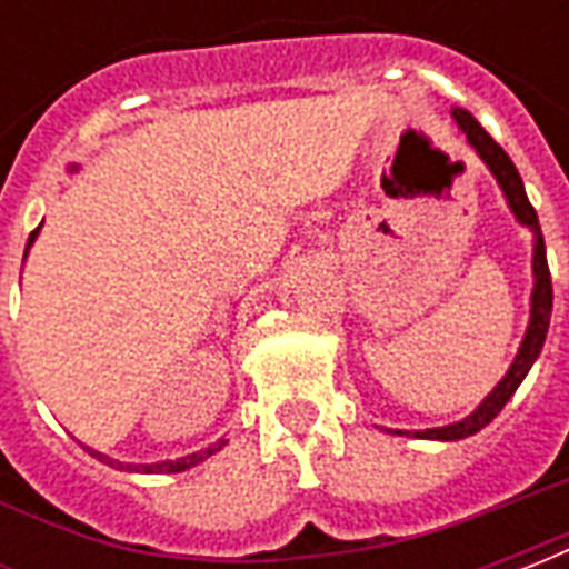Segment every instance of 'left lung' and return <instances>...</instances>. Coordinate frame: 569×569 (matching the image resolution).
<instances>
[{
    "label": "left lung",
    "instance_id": "8db88e82",
    "mask_svg": "<svg viewBox=\"0 0 569 569\" xmlns=\"http://www.w3.org/2000/svg\"><path fill=\"white\" fill-rule=\"evenodd\" d=\"M453 118H457V124L466 133V140L469 146L478 151V158L488 163L490 173L497 176V182H500L502 194L509 200V207L518 216V222H525L533 237H537V243H533V277H537V283H533V308H530V326H527L525 341H521V350H518V357H515L512 369L506 371V378L497 383V390L481 402V406L463 418L460 423H451V427H436V429H420L415 432L418 439H439V441H457L466 439V436H476L478 429H485L490 420L497 418L502 411V406L512 399V393L518 390V383L525 381V375L530 371V366L537 362L539 350L546 345V332H549V320H551V273H549V261H546V243H542V231H539V219L537 210L530 207V200H527L525 182H521V176L515 170L512 158L506 154V151L493 142L488 130L478 124L476 118L469 116L466 109H453Z\"/></svg>",
    "mask_w": 569,
    "mask_h": 569
}]
</instances>
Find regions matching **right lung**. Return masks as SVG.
I'll use <instances>...</instances> for the list:
<instances>
[{
    "label": "right lung",
    "instance_id": "1",
    "mask_svg": "<svg viewBox=\"0 0 569 569\" xmlns=\"http://www.w3.org/2000/svg\"><path fill=\"white\" fill-rule=\"evenodd\" d=\"M36 234H39V228H36V231L30 234L27 247H30L32 237ZM222 445H224V439H219V441H212L210 448H203V451H198V453H188V457H179V460H163V463H151V466H133V463L124 466V463H118V460H109V457L100 451H91V448H88V451H91L97 460H103V463H109V466H118V469H130V472H186V469H191V466H198L200 460H207L210 453L222 451Z\"/></svg>",
    "mask_w": 569,
    "mask_h": 569
}]
</instances>
